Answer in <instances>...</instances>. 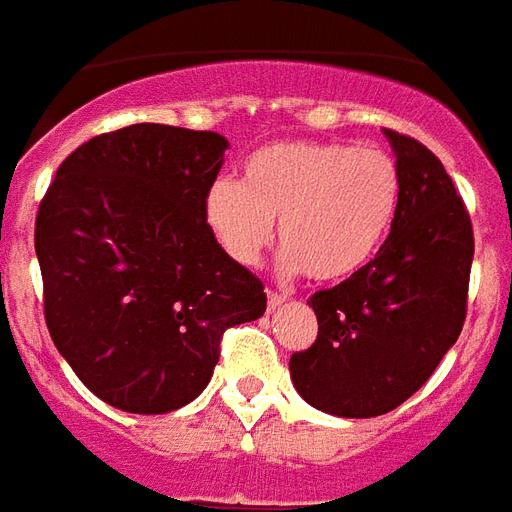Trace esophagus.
Returning <instances> with one entry per match:
<instances>
[{
  "mask_svg": "<svg viewBox=\"0 0 512 512\" xmlns=\"http://www.w3.org/2000/svg\"><path fill=\"white\" fill-rule=\"evenodd\" d=\"M282 304H285V296H280V293H275V290H267V309H269V312L280 309Z\"/></svg>",
  "mask_w": 512,
  "mask_h": 512,
  "instance_id": "obj_1",
  "label": "esophagus"
}]
</instances>
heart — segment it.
<instances>
[{
	"mask_svg": "<svg viewBox=\"0 0 512 512\" xmlns=\"http://www.w3.org/2000/svg\"><path fill=\"white\" fill-rule=\"evenodd\" d=\"M402 206L399 163L378 147L275 142L248 155L243 182L216 179L203 219L227 256L256 267L272 237L282 272L317 282L357 277L386 245Z\"/></svg>",
	"mask_w": 512,
	"mask_h": 512,
	"instance_id": "heart-1",
	"label": "heart"
}]
</instances>
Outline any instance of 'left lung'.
Returning <instances> with one entry per match:
<instances>
[{
  "label": "left lung",
  "mask_w": 512,
  "mask_h": 512,
  "mask_svg": "<svg viewBox=\"0 0 512 512\" xmlns=\"http://www.w3.org/2000/svg\"><path fill=\"white\" fill-rule=\"evenodd\" d=\"M402 206L386 245L357 277L317 290V341L290 357L304 402L338 418H375L407 402L463 330L473 227L441 161L386 129Z\"/></svg>",
  "instance_id": "1"
}]
</instances>
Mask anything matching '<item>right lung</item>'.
<instances>
[{"mask_svg": "<svg viewBox=\"0 0 512 512\" xmlns=\"http://www.w3.org/2000/svg\"><path fill=\"white\" fill-rule=\"evenodd\" d=\"M227 147L216 132L124 126L76 147L39 206L49 335L116 410L190 404L214 375L224 330L267 309L259 277L203 219Z\"/></svg>", "mask_w": 512, "mask_h": 512, "instance_id": "1", "label": "right lung"}]
</instances>
